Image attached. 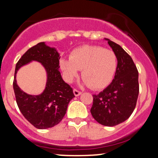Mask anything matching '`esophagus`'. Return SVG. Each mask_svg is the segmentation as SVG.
I'll return each instance as SVG.
<instances>
[{
	"label": "esophagus",
	"instance_id": "esophagus-1",
	"mask_svg": "<svg viewBox=\"0 0 158 158\" xmlns=\"http://www.w3.org/2000/svg\"><path fill=\"white\" fill-rule=\"evenodd\" d=\"M73 94L76 97H78V96L80 95L81 93V91H79V90H78L77 89H73Z\"/></svg>",
	"mask_w": 158,
	"mask_h": 158
}]
</instances>
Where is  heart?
Returning <instances> with one entry per match:
<instances>
[{
	"label": "heart",
	"mask_w": 158,
	"mask_h": 158,
	"mask_svg": "<svg viewBox=\"0 0 158 158\" xmlns=\"http://www.w3.org/2000/svg\"><path fill=\"white\" fill-rule=\"evenodd\" d=\"M60 66L68 82H72L82 70L81 77L90 88L101 90L111 82L117 68L113 50L100 46L84 45L74 49L70 59H61Z\"/></svg>",
	"instance_id": "b5f03b06"
}]
</instances>
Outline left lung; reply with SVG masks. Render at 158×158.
Listing matches in <instances>:
<instances>
[{
	"instance_id": "obj_1",
	"label": "left lung",
	"mask_w": 158,
	"mask_h": 158,
	"mask_svg": "<svg viewBox=\"0 0 158 158\" xmlns=\"http://www.w3.org/2000/svg\"><path fill=\"white\" fill-rule=\"evenodd\" d=\"M106 40L117 56V68L112 82L93 95L90 113L102 126H114L126 121L135 110L139 94L138 70L131 56L119 44Z\"/></svg>"
}]
</instances>
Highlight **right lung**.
Wrapping results in <instances>:
<instances>
[{
    "instance_id": "right-lung-1",
    "label": "right lung",
    "mask_w": 158,
    "mask_h": 158,
    "mask_svg": "<svg viewBox=\"0 0 158 158\" xmlns=\"http://www.w3.org/2000/svg\"><path fill=\"white\" fill-rule=\"evenodd\" d=\"M59 59V54L55 48L40 42L29 49L16 64L13 81L16 102L23 117L39 129L59 124L66 114L70 101L75 97L73 88L61 78ZM32 60L41 63L48 76L45 89L39 95L26 94L16 82V73L19 68Z\"/></svg>"
}]
</instances>
